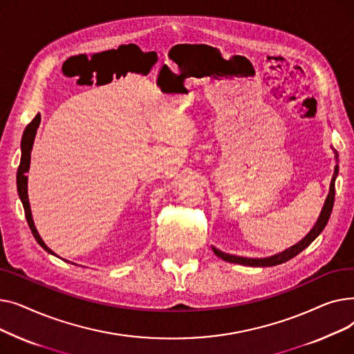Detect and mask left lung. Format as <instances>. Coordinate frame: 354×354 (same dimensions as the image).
I'll return each mask as SVG.
<instances>
[{
  "mask_svg": "<svg viewBox=\"0 0 354 354\" xmlns=\"http://www.w3.org/2000/svg\"><path fill=\"white\" fill-rule=\"evenodd\" d=\"M334 151V155H336V160L339 162V153L336 149H333ZM337 174H339V165H336V167H334V174H333V178H331V182H330V191H328V195L326 198V202H324V207L322 209V214L317 219V222H315V225L311 228V231L300 241V243H297L295 245L287 248L286 251L277 254V255H272V257H267V258H247V257H238V255H231V254H227V252H222L219 251L218 248H214V252L216 257H219L221 259H224V261H228V263H235V264H241V266H248V267H272V266H278V264H283V263H287L288 259L294 258L295 255H299L303 250H306L313 241L317 238L322 231L326 228L327 222H328V218L331 215V211H333V205H334V183H336V178H337Z\"/></svg>",
  "mask_w": 354,
  "mask_h": 354,
  "instance_id": "8db88e82",
  "label": "left lung"
}]
</instances>
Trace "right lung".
I'll return each instance as SVG.
<instances>
[{"mask_svg": "<svg viewBox=\"0 0 354 354\" xmlns=\"http://www.w3.org/2000/svg\"><path fill=\"white\" fill-rule=\"evenodd\" d=\"M41 120L40 113L37 115L26 127L24 133H23V139H21V160H20V166H18V171H17V189H18V195H20V199L23 202V207H24V212H26V218L28 222V227L35 238L37 243H39L47 252L54 254L46 244L44 241L41 239L40 234L37 232V228L34 225V221H32V215H31V209H30V202H28V194H27V175L26 172H28L30 169V160H31V149H32V143H34V138L37 133V127H39ZM55 255V254H54Z\"/></svg>", "mask_w": 354, "mask_h": 354, "instance_id": "obj_1", "label": "right lung"}]
</instances>
